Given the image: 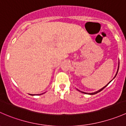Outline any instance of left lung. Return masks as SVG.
<instances>
[{
    "mask_svg": "<svg viewBox=\"0 0 126 126\" xmlns=\"http://www.w3.org/2000/svg\"><path fill=\"white\" fill-rule=\"evenodd\" d=\"M119 64H118V70H117V72H116V75H115V77H114V78H113V79H115V77H116V75H117V74H118V69H119ZM113 79H112V80H111V81H110V82H109V83H108V84H107V85H105V87H103V88H101V89H100V90H98V91H96V92H94V93H85V92H83V91H79H79H80V92H82V93H85V94H91V95H93V94H96V93H97L100 92V91H102V90H103V89H104V88H105V87H107V85H109V83H110V82H111V81H112V80H113Z\"/></svg>",
    "mask_w": 126,
    "mask_h": 126,
    "instance_id": "left-lung-1",
    "label": "left lung"
}]
</instances>
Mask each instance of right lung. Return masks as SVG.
<instances>
[{
	"label": "right lung",
	"instance_id": "1",
	"mask_svg": "<svg viewBox=\"0 0 126 126\" xmlns=\"http://www.w3.org/2000/svg\"><path fill=\"white\" fill-rule=\"evenodd\" d=\"M30 95H35V94H30Z\"/></svg>",
	"mask_w": 126,
	"mask_h": 126
}]
</instances>
